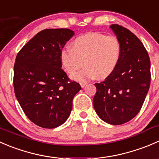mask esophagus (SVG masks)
<instances>
[{
	"label": "esophagus",
	"instance_id": "34e87169",
	"mask_svg": "<svg viewBox=\"0 0 159 159\" xmlns=\"http://www.w3.org/2000/svg\"><path fill=\"white\" fill-rule=\"evenodd\" d=\"M86 84H87V83H80V86H81L82 88L84 87V86H86Z\"/></svg>",
	"mask_w": 159,
	"mask_h": 159
}]
</instances>
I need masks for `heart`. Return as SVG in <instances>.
<instances>
[{
  "label": "heart",
  "mask_w": 159,
  "mask_h": 159,
  "mask_svg": "<svg viewBox=\"0 0 159 159\" xmlns=\"http://www.w3.org/2000/svg\"><path fill=\"white\" fill-rule=\"evenodd\" d=\"M121 56V45L116 36L101 33H88L76 38L70 47H66L60 52V62L68 74L80 83L97 76L105 79L111 76L118 66Z\"/></svg>",
  "instance_id": "1"
}]
</instances>
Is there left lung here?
I'll return each mask as SVG.
<instances>
[{"label":"left lung","mask_w":159,"mask_h":159,"mask_svg":"<svg viewBox=\"0 0 159 159\" xmlns=\"http://www.w3.org/2000/svg\"><path fill=\"white\" fill-rule=\"evenodd\" d=\"M111 29L121 45V56L114 73L95 83L93 107L108 124L119 125L133 119L141 109L151 83V62L142 42L119 25Z\"/></svg>","instance_id":"8db88e82"}]
</instances>
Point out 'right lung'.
I'll return each mask as SVG.
<instances>
[{"instance_id":"obj_1","label":"right lung","mask_w":159,"mask_h":159,"mask_svg":"<svg viewBox=\"0 0 159 159\" xmlns=\"http://www.w3.org/2000/svg\"><path fill=\"white\" fill-rule=\"evenodd\" d=\"M74 35L68 28L39 31L18 52L14 66V89L28 118L43 128L64 123L81 89L61 69L60 52Z\"/></svg>"}]
</instances>
